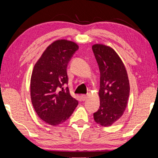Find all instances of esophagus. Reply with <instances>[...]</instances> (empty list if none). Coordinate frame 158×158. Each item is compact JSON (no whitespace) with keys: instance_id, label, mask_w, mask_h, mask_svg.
Returning a JSON list of instances; mask_svg holds the SVG:
<instances>
[{"instance_id":"1","label":"esophagus","mask_w":158,"mask_h":158,"mask_svg":"<svg viewBox=\"0 0 158 158\" xmlns=\"http://www.w3.org/2000/svg\"><path fill=\"white\" fill-rule=\"evenodd\" d=\"M81 97L82 100L84 101V100H86V98H87V96H86V94H82L81 96Z\"/></svg>"}]
</instances>
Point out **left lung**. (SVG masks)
Returning <instances> with one entry per match:
<instances>
[{
    "mask_svg": "<svg viewBox=\"0 0 158 158\" xmlns=\"http://www.w3.org/2000/svg\"><path fill=\"white\" fill-rule=\"evenodd\" d=\"M92 51L100 72V106L94 113V121L109 127L123 116L130 96V83L123 61L112 48L94 44Z\"/></svg>",
    "mask_w": 158,
    "mask_h": 158,
    "instance_id": "8db88e82",
    "label": "left lung"
}]
</instances>
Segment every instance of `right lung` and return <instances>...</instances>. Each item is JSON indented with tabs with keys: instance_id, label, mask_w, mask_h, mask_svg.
<instances>
[{
	"instance_id": "obj_1",
	"label": "right lung",
	"mask_w": 158,
	"mask_h": 158,
	"mask_svg": "<svg viewBox=\"0 0 158 158\" xmlns=\"http://www.w3.org/2000/svg\"><path fill=\"white\" fill-rule=\"evenodd\" d=\"M79 46L65 39L46 48L35 63L31 78V98L34 108L46 123L56 126L65 122L78 105L71 96L66 68Z\"/></svg>"
}]
</instances>
